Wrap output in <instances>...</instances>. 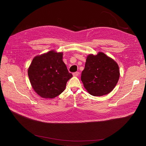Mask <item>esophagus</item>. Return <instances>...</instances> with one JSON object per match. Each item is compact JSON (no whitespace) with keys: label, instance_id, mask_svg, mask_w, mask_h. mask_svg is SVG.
<instances>
[{"label":"esophagus","instance_id":"34e87169","mask_svg":"<svg viewBox=\"0 0 146 146\" xmlns=\"http://www.w3.org/2000/svg\"><path fill=\"white\" fill-rule=\"evenodd\" d=\"M73 76H78L79 75V72H74L73 73Z\"/></svg>","mask_w":146,"mask_h":146}]
</instances>
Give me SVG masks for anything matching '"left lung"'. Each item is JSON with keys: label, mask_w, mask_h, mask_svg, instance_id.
I'll return each mask as SVG.
<instances>
[{"label": "left lung", "mask_w": 146, "mask_h": 146, "mask_svg": "<svg viewBox=\"0 0 146 146\" xmlns=\"http://www.w3.org/2000/svg\"><path fill=\"white\" fill-rule=\"evenodd\" d=\"M117 63L102 52L92 54L86 58L82 72L81 80L88 92L101 96L110 94L117 85L119 78Z\"/></svg>", "instance_id": "obj_1"}]
</instances>
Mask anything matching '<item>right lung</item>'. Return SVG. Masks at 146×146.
<instances>
[{"label":"right lung","instance_id":"1","mask_svg":"<svg viewBox=\"0 0 146 146\" xmlns=\"http://www.w3.org/2000/svg\"><path fill=\"white\" fill-rule=\"evenodd\" d=\"M63 52L52 50L36 56L28 69L32 88L42 98L52 99L60 95L72 78L63 62Z\"/></svg>","mask_w":146,"mask_h":146}]
</instances>
